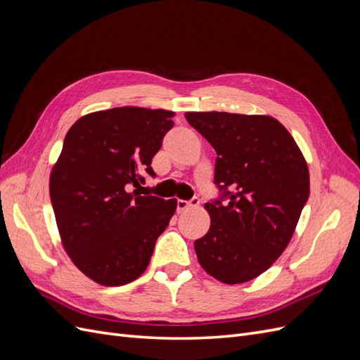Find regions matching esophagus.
Here are the masks:
<instances>
[{"mask_svg":"<svg viewBox=\"0 0 360 360\" xmlns=\"http://www.w3.org/2000/svg\"><path fill=\"white\" fill-rule=\"evenodd\" d=\"M200 205V200L195 197L192 198L191 201H183V200H179L177 201V212L181 213V212H186L188 209H193V207H198Z\"/></svg>","mask_w":360,"mask_h":360,"instance_id":"esophagus-1","label":"esophagus"}]
</instances>
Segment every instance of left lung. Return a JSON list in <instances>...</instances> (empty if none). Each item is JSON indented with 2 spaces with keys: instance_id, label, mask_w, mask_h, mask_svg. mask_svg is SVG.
Returning a JSON list of instances; mask_svg holds the SVG:
<instances>
[{
  "instance_id": "1",
  "label": "left lung",
  "mask_w": 360,
  "mask_h": 360,
  "mask_svg": "<svg viewBox=\"0 0 360 360\" xmlns=\"http://www.w3.org/2000/svg\"><path fill=\"white\" fill-rule=\"evenodd\" d=\"M184 117L216 150L214 183L224 192L221 200L204 204L210 228L195 240V252L210 276L243 284L264 274L288 246L309 197L307 160L270 115L212 111Z\"/></svg>"
}]
</instances>
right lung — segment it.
I'll return each mask as SVG.
<instances>
[{"label":"right lung","instance_id":"1","mask_svg":"<svg viewBox=\"0 0 360 360\" xmlns=\"http://www.w3.org/2000/svg\"><path fill=\"white\" fill-rule=\"evenodd\" d=\"M167 110L123 106L81 117L69 129L49 177L61 243L97 284L118 287L144 274L158 237L177 209L141 195L143 174L174 126Z\"/></svg>","mask_w":360,"mask_h":360}]
</instances>
